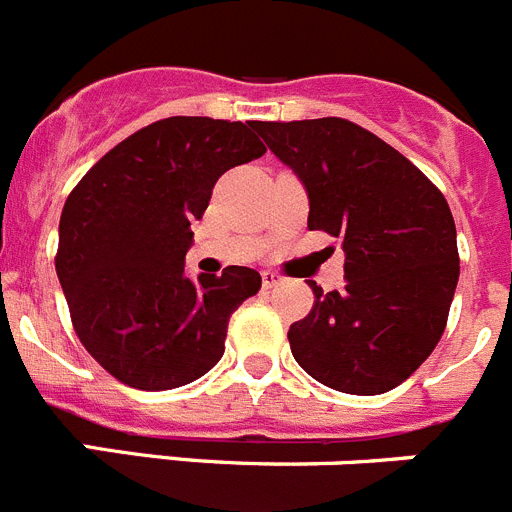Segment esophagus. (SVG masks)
<instances>
[{"instance_id": "esophagus-1", "label": "esophagus", "mask_w": 512, "mask_h": 512, "mask_svg": "<svg viewBox=\"0 0 512 512\" xmlns=\"http://www.w3.org/2000/svg\"><path fill=\"white\" fill-rule=\"evenodd\" d=\"M280 283H283V278H280L275 270H265V273H262V285H265V288H275V285Z\"/></svg>"}]
</instances>
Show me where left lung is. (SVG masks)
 <instances>
[{
  "label": "left lung",
  "instance_id": "obj_1",
  "mask_svg": "<svg viewBox=\"0 0 512 512\" xmlns=\"http://www.w3.org/2000/svg\"><path fill=\"white\" fill-rule=\"evenodd\" d=\"M308 191V229L342 239V290L311 283L290 324L298 365L326 388L380 395L434 352L459 280L457 227L444 193L395 147L339 117L257 122Z\"/></svg>",
  "mask_w": 512,
  "mask_h": 512
}]
</instances>
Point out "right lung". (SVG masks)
Here are the masks:
<instances>
[{"label": "right lung", "mask_w": 512, "mask_h": 512, "mask_svg": "<svg viewBox=\"0 0 512 512\" xmlns=\"http://www.w3.org/2000/svg\"><path fill=\"white\" fill-rule=\"evenodd\" d=\"M257 122L168 117L112 147L66 199L55 273L86 352L137 390L181 388L222 359L250 267L186 278L191 224L229 168L262 158Z\"/></svg>", "instance_id": "obj_1"}]
</instances>
